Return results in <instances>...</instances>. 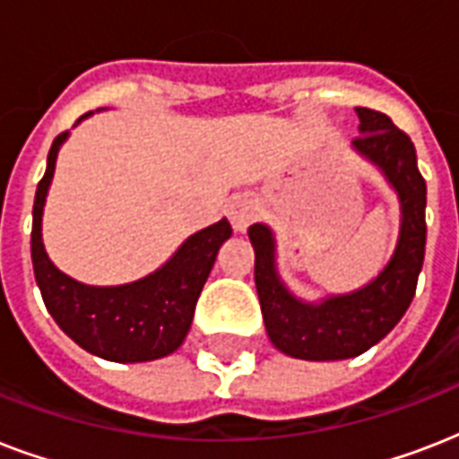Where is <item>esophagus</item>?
<instances>
[{
  "label": "esophagus",
  "mask_w": 459,
  "mask_h": 459,
  "mask_svg": "<svg viewBox=\"0 0 459 459\" xmlns=\"http://www.w3.org/2000/svg\"><path fill=\"white\" fill-rule=\"evenodd\" d=\"M257 214H259V204L255 197H250V195H238V197L230 200L229 219L238 233L247 230V226L257 219Z\"/></svg>",
  "instance_id": "1"
}]
</instances>
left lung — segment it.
Here are the masks:
<instances>
[{"mask_svg": "<svg viewBox=\"0 0 459 459\" xmlns=\"http://www.w3.org/2000/svg\"><path fill=\"white\" fill-rule=\"evenodd\" d=\"M359 138L352 150L384 173L400 202L398 243L378 276L352 293L307 302L290 293L276 264V236L266 223L247 229L255 247V283L273 348L298 359L331 362L367 352L403 319L417 290L427 247V183L412 140L381 111L357 107Z\"/></svg>", "mask_w": 459, "mask_h": 459, "instance_id": "left-lung-1", "label": "left lung"}]
</instances>
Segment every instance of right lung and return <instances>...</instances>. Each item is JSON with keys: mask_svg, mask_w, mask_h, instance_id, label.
<instances>
[{"mask_svg": "<svg viewBox=\"0 0 459 459\" xmlns=\"http://www.w3.org/2000/svg\"><path fill=\"white\" fill-rule=\"evenodd\" d=\"M92 117V111L82 118ZM68 131L56 135L47 154V171L32 204L30 255L35 281L64 333L92 355L109 362H150L183 345L195 305L216 262L219 247L230 238L229 219L212 223L183 240L157 272L124 286H88L54 266L42 243V212L52 186L54 166Z\"/></svg>", "mask_w": 459, "mask_h": 459, "instance_id": "1", "label": "right lung"}]
</instances>
